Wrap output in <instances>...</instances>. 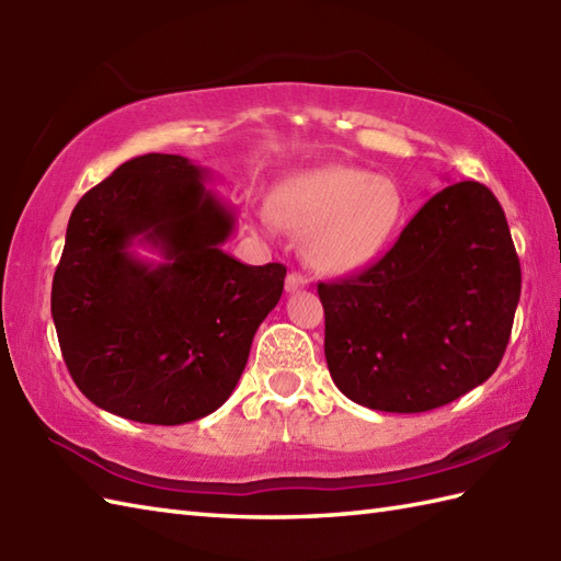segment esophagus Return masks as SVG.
<instances>
[{"label": "esophagus", "mask_w": 561, "mask_h": 561, "mask_svg": "<svg viewBox=\"0 0 561 561\" xmlns=\"http://www.w3.org/2000/svg\"><path fill=\"white\" fill-rule=\"evenodd\" d=\"M304 287H308V277H306V274H301V272H289V277H287V291H299V289H304Z\"/></svg>", "instance_id": "34e87169"}]
</instances>
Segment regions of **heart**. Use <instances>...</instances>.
<instances>
[{
	"label": "heart",
	"instance_id": "b5f03b06",
	"mask_svg": "<svg viewBox=\"0 0 561 561\" xmlns=\"http://www.w3.org/2000/svg\"><path fill=\"white\" fill-rule=\"evenodd\" d=\"M402 202L388 181L350 165H323L284 183L277 219L308 236L323 272H352L380 253L400 221Z\"/></svg>",
	"mask_w": 561,
	"mask_h": 561
}]
</instances>
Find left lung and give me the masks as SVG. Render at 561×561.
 Segmentation results:
<instances>
[{
	"instance_id": "obj_1",
	"label": "left lung",
	"mask_w": 561,
	"mask_h": 561,
	"mask_svg": "<svg viewBox=\"0 0 561 561\" xmlns=\"http://www.w3.org/2000/svg\"><path fill=\"white\" fill-rule=\"evenodd\" d=\"M335 386L378 412H426L490 378L514 328L520 262L494 193H436L383 257L318 282Z\"/></svg>"
}]
</instances>
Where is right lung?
Segmentation results:
<instances>
[{"label":"right lung","mask_w":561,"mask_h":561,"mask_svg":"<svg viewBox=\"0 0 561 561\" xmlns=\"http://www.w3.org/2000/svg\"><path fill=\"white\" fill-rule=\"evenodd\" d=\"M175 153L125 161L69 217L53 279L65 364L101 410L141 424H185L231 396L287 267L243 265L221 243L233 214ZM149 242L159 266L128 245Z\"/></svg>","instance_id":"1"}]
</instances>
